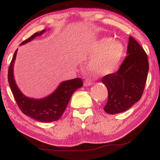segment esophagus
Returning <instances> with one entry per match:
<instances>
[{"instance_id": "34e87169", "label": "esophagus", "mask_w": 160, "mask_h": 160, "mask_svg": "<svg viewBox=\"0 0 160 160\" xmlns=\"http://www.w3.org/2000/svg\"><path fill=\"white\" fill-rule=\"evenodd\" d=\"M92 85V81H91V80L86 79L85 80L84 85L86 86V87H87V86H90V85Z\"/></svg>"}]
</instances>
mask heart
I'll return each instance as SVG.
<instances>
[{
	"label": "heart",
	"instance_id": "1",
	"mask_svg": "<svg viewBox=\"0 0 160 160\" xmlns=\"http://www.w3.org/2000/svg\"><path fill=\"white\" fill-rule=\"evenodd\" d=\"M123 45L110 38H102L94 45L88 68L93 74L105 76L114 72L122 57Z\"/></svg>",
	"mask_w": 160,
	"mask_h": 160
}]
</instances>
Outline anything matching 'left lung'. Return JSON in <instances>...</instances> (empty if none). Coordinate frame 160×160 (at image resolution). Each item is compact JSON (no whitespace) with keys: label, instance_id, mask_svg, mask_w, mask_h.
<instances>
[{"label":"left lung","instance_id":"1","mask_svg":"<svg viewBox=\"0 0 160 160\" xmlns=\"http://www.w3.org/2000/svg\"><path fill=\"white\" fill-rule=\"evenodd\" d=\"M127 55L118 72L105 75L102 80L108 90V100L104 110L110 115L125 112L138 102L148 78V55L131 36Z\"/></svg>","mask_w":160,"mask_h":160}]
</instances>
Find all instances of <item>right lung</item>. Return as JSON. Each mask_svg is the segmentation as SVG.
<instances>
[{"instance_id":"obj_1","label":"right lung","mask_w":160,"mask_h":160,"mask_svg":"<svg viewBox=\"0 0 160 160\" xmlns=\"http://www.w3.org/2000/svg\"><path fill=\"white\" fill-rule=\"evenodd\" d=\"M46 30L37 32L30 36L28 39L21 42L22 45L29 42L37 36H40ZM18 49L14 53L8 69V82L11 87L15 100L25 115L35 120L42 122H50L60 119L64 112L73 92L81 88L83 85L80 78L63 81L60 82L55 91L43 98L35 99L25 96L19 89L14 78L13 68L16 60Z\"/></svg>"}]
</instances>
